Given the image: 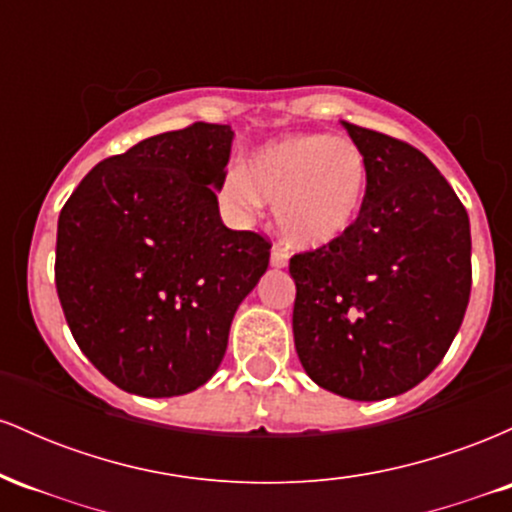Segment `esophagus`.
<instances>
[{"mask_svg":"<svg viewBox=\"0 0 512 512\" xmlns=\"http://www.w3.org/2000/svg\"><path fill=\"white\" fill-rule=\"evenodd\" d=\"M269 262H272V267L281 269L289 264V252H286L284 248H279V245H274L272 248V255H269Z\"/></svg>","mask_w":512,"mask_h":512,"instance_id":"obj_1","label":"esophagus"}]
</instances>
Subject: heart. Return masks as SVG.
<instances>
[{"label":"heart","mask_w":512,"mask_h":512,"mask_svg":"<svg viewBox=\"0 0 512 512\" xmlns=\"http://www.w3.org/2000/svg\"><path fill=\"white\" fill-rule=\"evenodd\" d=\"M368 192V161L346 137L310 132L274 139L231 166L219 195L240 216L274 202L276 226L291 243L320 248L344 236L361 214Z\"/></svg>","instance_id":"obj_1"}]
</instances>
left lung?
I'll return each mask as SVG.
<instances>
[{
    "label": "left lung",
    "mask_w": 512,
    "mask_h": 512,
    "mask_svg": "<svg viewBox=\"0 0 512 512\" xmlns=\"http://www.w3.org/2000/svg\"><path fill=\"white\" fill-rule=\"evenodd\" d=\"M344 127L368 161L366 202L344 236L291 257L293 342L317 385L375 402L448 354L472 291V236L460 197L419 149Z\"/></svg>",
    "instance_id": "8db88e82"
}]
</instances>
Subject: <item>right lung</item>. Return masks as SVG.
<instances>
[{
    "instance_id": "add662e5",
    "label": "right lung",
    "mask_w": 512,
    "mask_h": 512,
    "mask_svg": "<svg viewBox=\"0 0 512 512\" xmlns=\"http://www.w3.org/2000/svg\"><path fill=\"white\" fill-rule=\"evenodd\" d=\"M233 129L195 122L98 163L57 221L55 284L76 344L110 383L187 395L226 354L269 238L223 226Z\"/></svg>"
}]
</instances>
